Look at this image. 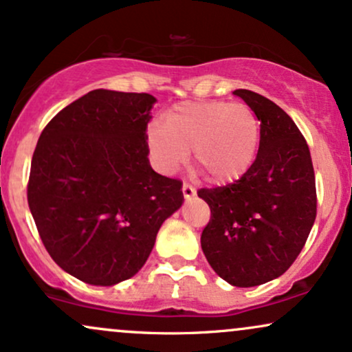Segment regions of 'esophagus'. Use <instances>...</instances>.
<instances>
[{
	"label": "esophagus",
	"mask_w": 352,
	"mask_h": 352,
	"mask_svg": "<svg viewBox=\"0 0 352 352\" xmlns=\"http://www.w3.org/2000/svg\"><path fill=\"white\" fill-rule=\"evenodd\" d=\"M182 192H184L185 200H192L195 195H197V192H195V188L192 187V185H188V184H184V187H182Z\"/></svg>",
	"instance_id": "34e87169"
}]
</instances>
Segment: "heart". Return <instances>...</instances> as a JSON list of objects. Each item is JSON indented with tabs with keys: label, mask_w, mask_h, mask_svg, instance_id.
<instances>
[{
	"label": "heart",
	"mask_w": 352,
	"mask_h": 352,
	"mask_svg": "<svg viewBox=\"0 0 352 352\" xmlns=\"http://www.w3.org/2000/svg\"><path fill=\"white\" fill-rule=\"evenodd\" d=\"M152 157L162 172H175L190 157L218 185L239 180L251 168L261 144V124L244 103L185 101L147 129Z\"/></svg>",
	"instance_id": "1"
}]
</instances>
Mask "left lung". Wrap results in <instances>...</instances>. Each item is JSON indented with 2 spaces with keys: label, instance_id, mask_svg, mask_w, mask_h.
<instances>
[{
  "label": "left lung",
  "instance_id": "obj_1",
  "mask_svg": "<svg viewBox=\"0 0 352 352\" xmlns=\"http://www.w3.org/2000/svg\"><path fill=\"white\" fill-rule=\"evenodd\" d=\"M232 93L261 121V144L239 180L198 192L211 210L201 249L223 280L256 287L280 277L307 243L316 218L315 172L289 114L259 93Z\"/></svg>",
  "mask_w": 352,
  "mask_h": 352
}]
</instances>
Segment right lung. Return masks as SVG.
<instances>
[{
	"label": "right lung",
	"instance_id": "1",
	"mask_svg": "<svg viewBox=\"0 0 352 352\" xmlns=\"http://www.w3.org/2000/svg\"><path fill=\"white\" fill-rule=\"evenodd\" d=\"M149 93L93 90L58 111L34 151L28 203L58 267L90 285L138 274L182 182L152 170Z\"/></svg>",
	"mask_w": 352,
	"mask_h": 352
}]
</instances>
